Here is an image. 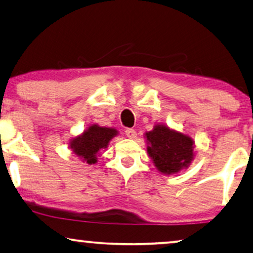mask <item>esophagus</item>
I'll return each mask as SVG.
<instances>
[{
    "instance_id": "1",
    "label": "esophagus",
    "mask_w": 253,
    "mask_h": 253,
    "mask_svg": "<svg viewBox=\"0 0 253 253\" xmlns=\"http://www.w3.org/2000/svg\"><path fill=\"white\" fill-rule=\"evenodd\" d=\"M125 134H126V136L128 137V138H135L136 137V130L135 129H131V128H127V129L125 130Z\"/></svg>"
}]
</instances>
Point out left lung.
Returning <instances> with one entry per match:
<instances>
[{
  "label": "left lung",
  "mask_w": 253,
  "mask_h": 253,
  "mask_svg": "<svg viewBox=\"0 0 253 253\" xmlns=\"http://www.w3.org/2000/svg\"><path fill=\"white\" fill-rule=\"evenodd\" d=\"M148 153L158 170L164 174H175L193 159V141L186 135L158 125L146 133Z\"/></svg>",
  "instance_id": "1"
}]
</instances>
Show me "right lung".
I'll return each instance as SVG.
<instances>
[{"label": "right lung", "mask_w": 253, "mask_h": 253, "mask_svg": "<svg viewBox=\"0 0 253 253\" xmlns=\"http://www.w3.org/2000/svg\"><path fill=\"white\" fill-rule=\"evenodd\" d=\"M116 134L117 130L112 128L93 125L81 136L74 138L70 143V146L78 157L92 165L97 161V152L101 149L107 148L108 143L112 137H115Z\"/></svg>", "instance_id": "right-lung-1"}]
</instances>
